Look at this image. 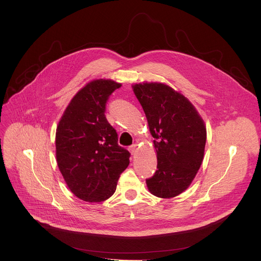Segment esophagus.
Returning <instances> with one entry per match:
<instances>
[{"label": "esophagus", "mask_w": 261, "mask_h": 261, "mask_svg": "<svg viewBox=\"0 0 261 261\" xmlns=\"http://www.w3.org/2000/svg\"><path fill=\"white\" fill-rule=\"evenodd\" d=\"M129 151L132 152V154H136L137 153V150H138V147H137V145H133V146H130L129 147Z\"/></svg>", "instance_id": "34e87169"}]
</instances>
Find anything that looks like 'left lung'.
I'll return each instance as SVG.
<instances>
[{
	"label": "left lung",
	"mask_w": 261,
	"mask_h": 261,
	"mask_svg": "<svg viewBox=\"0 0 261 261\" xmlns=\"http://www.w3.org/2000/svg\"><path fill=\"white\" fill-rule=\"evenodd\" d=\"M133 88L156 150V171L146 180L149 192L160 198L176 197L190 186L202 164L204 121L185 96L166 84L146 82Z\"/></svg>",
	"instance_id": "1"
}]
</instances>
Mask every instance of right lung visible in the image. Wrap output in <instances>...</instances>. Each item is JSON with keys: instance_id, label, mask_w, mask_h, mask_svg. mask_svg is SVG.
<instances>
[{"instance_id": "add662e5", "label": "right lung", "mask_w": 261, "mask_h": 261, "mask_svg": "<svg viewBox=\"0 0 261 261\" xmlns=\"http://www.w3.org/2000/svg\"><path fill=\"white\" fill-rule=\"evenodd\" d=\"M120 84L94 80L79 90L56 129V158L71 192L86 202H102L115 192L130 153L118 146L106 106Z\"/></svg>"}]
</instances>
